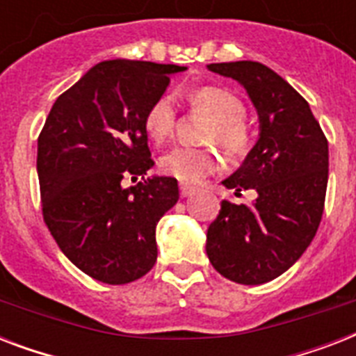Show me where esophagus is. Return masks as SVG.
Here are the masks:
<instances>
[{
    "label": "esophagus",
    "instance_id": "esophagus-1",
    "mask_svg": "<svg viewBox=\"0 0 356 356\" xmlns=\"http://www.w3.org/2000/svg\"><path fill=\"white\" fill-rule=\"evenodd\" d=\"M179 192H181V197H188L195 192V186L188 183H179Z\"/></svg>",
    "mask_w": 356,
    "mask_h": 356
}]
</instances>
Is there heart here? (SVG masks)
Returning a JSON list of instances; mask_svg holds the SVG:
<instances>
[{"instance_id":"heart-1","label":"heart","mask_w":356,"mask_h":356,"mask_svg":"<svg viewBox=\"0 0 356 356\" xmlns=\"http://www.w3.org/2000/svg\"><path fill=\"white\" fill-rule=\"evenodd\" d=\"M194 108L212 116V123L205 134V142L216 144L229 156L243 155L249 147V129L243 122L245 105L242 99L227 88L200 86L190 94ZM177 122V107L172 94H162L151 103L144 114V131L155 144L170 138ZM222 159L216 151L207 147L177 145L166 151L159 161L162 173L183 183H200L220 168Z\"/></svg>"}]
</instances>
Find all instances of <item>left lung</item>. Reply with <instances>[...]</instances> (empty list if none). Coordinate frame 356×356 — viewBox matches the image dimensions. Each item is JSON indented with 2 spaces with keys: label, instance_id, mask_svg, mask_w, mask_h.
<instances>
[{
  "label": "left lung",
  "instance_id": "obj_1",
  "mask_svg": "<svg viewBox=\"0 0 356 356\" xmlns=\"http://www.w3.org/2000/svg\"><path fill=\"white\" fill-rule=\"evenodd\" d=\"M238 81L259 113L253 149L223 186L254 190L251 205L222 201L207 231V254L238 284H262L290 268L320 227L329 179V144L309 103L281 75L253 60L209 64Z\"/></svg>",
  "mask_w": 356,
  "mask_h": 356
}]
</instances>
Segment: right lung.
<instances>
[{
  "mask_svg": "<svg viewBox=\"0 0 356 356\" xmlns=\"http://www.w3.org/2000/svg\"><path fill=\"white\" fill-rule=\"evenodd\" d=\"M184 66L105 60L53 103L38 136L42 214L58 248L107 284L144 277L156 260V223L179 200L177 179L153 168L144 114Z\"/></svg>",
  "mask_w": 356,
  "mask_h": 356,
  "instance_id": "right-lung-1",
  "label": "right lung"
}]
</instances>
